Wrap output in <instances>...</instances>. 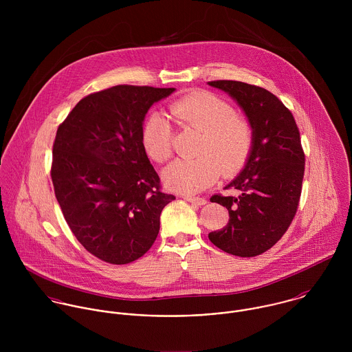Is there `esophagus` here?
Returning <instances> with one entry per match:
<instances>
[{
  "label": "esophagus",
  "mask_w": 352,
  "mask_h": 352,
  "mask_svg": "<svg viewBox=\"0 0 352 352\" xmlns=\"http://www.w3.org/2000/svg\"><path fill=\"white\" fill-rule=\"evenodd\" d=\"M183 199L190 201V203H192V204H197V206H203V204L207 203V201H206L204 198H197V197H183Z\"/></svg>",
  "instance_id": "obj_1"
}]
</instances>
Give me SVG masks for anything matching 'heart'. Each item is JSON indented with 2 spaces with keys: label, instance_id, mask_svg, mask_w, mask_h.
Segmentation results:
<instances>
[{
  "label": "heart",
  "instance_id": "b5f03b06",
  "mask_svg": "<svg viewBox=\"0 0 352 352\" xmlns=\"http://www.w3.org/2000/svg\"><path fill=\"white\" fill-rule=\"evenodd\" d=\"M170 116L183 127L201 133L192 160H176L162 170L165 187L173 192L192 195L211 186L219 172L229 176L245 164L253 130L248 120L234 113L233 107L208 92H195L169 107ZM142 145L151 160L164 162L172 155V127L153 113L142 130Z\"/></svg>",
  "mask_w": 352,
  "mask_h": 352
}]
</instances>
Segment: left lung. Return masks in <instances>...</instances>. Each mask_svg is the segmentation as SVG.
<instances>
[{
  "label": "left lung",
  "instance_id": "left-lung-1",
  "mask_svg": "<svg viewBox=\"0 0 352 352\" xmlns=\"http://www.w3.org/2000/svg\"><path fill=\"white\" fill-rule=\"evenodd\" d=\"M207 84L236 101L253 130L245 165L225 187L239 190V197L210 199L228 208L229 222L208 239L226 253L253 257L280 240L297 212L305 170L300 131L292 112L267 89L228 80Z\"/></svg>",
  "mask_w": 352,
  "mask_h": 352
}]
</instances>
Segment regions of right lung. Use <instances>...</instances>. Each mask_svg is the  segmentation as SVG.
Instances as JSON below:
<instances>
[{
	"label": "right lung",
	"mask_w": 352,
	"mask_h": 352,
	"mask_svg": "<svg viewBox=\"0 0 352 352\" xmlns=\"http://www.w3.org/2000/svg\"><path fill=\"white\" fill-rule=\"evenodd\" d=\"M175 88L118 85L92 94L58 127L51 179L81 245L102 261L131 263L151 250L162 208L175 201L142 145L151 105Z\"/></svg>",
	"instance_id": "obj_1"
}]
</instances>
